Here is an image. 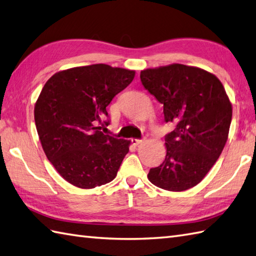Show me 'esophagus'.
Returning <instances> with one entry per match:
<instances>
[{
  "instance_id": "1",
  "label": "esophagus",
  "mask_w": 256,
  "mask_h": 256,
  "mask_svg": "<svg viewBox=\"0 0 256 256\" xmlns=\"http://www.w3.org/2000/svg\"><path fill=\"white\" fill-rule=\"evenodd\" d=\"M131 140H132V144H133L134 146H138L140 144H142V143H143V140H136V138H132Z\"/></svg>"
}]
</instances>
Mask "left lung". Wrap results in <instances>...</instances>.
Here are the masks:
<instances>
[{"mask_svg": "<svg viewBox=\"0 0 256 256\" xmlns=\"http://www.w3.org/2000/svg\"><path fill=\"white\" fill-rule=\"evenodd\" d=\"M144 88L164 104L166 122L175 128L165 138L166 157L148 178L168 192L198 184L224 148L232 118V103L214 74L172 64L140 72Z\"/></svg>", "mask_w": 256, "mask_h": 256, "instance_id": "left-lung-1", "label": "left lung"}]
</instances>
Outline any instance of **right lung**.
<instances>
[{
	"label": "right lung",
	"mask_w": 256,
	"mask_h": 256,
	"mask_svg": "<svg viewBox=\"0 0 256 256\" xmlns=\"http://www.w3.org/2000/svg\"><path fill=\"white\" fill-rule=\"evenodd\" d=\"M135 77L134 70L104 64L62 70L47 80L35 103L42 148L64 180L81 189L112 182L131 140L100 130L106 106Z\"/></svg>",
	"instance_id": "right-lung-1"
}]
</instances>
